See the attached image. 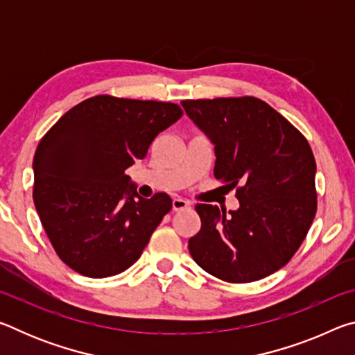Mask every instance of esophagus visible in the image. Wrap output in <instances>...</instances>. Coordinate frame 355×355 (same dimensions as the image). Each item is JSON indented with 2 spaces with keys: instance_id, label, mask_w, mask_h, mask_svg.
<instances>
[{
  "instance_id": "1",
  "label": "esophagus",
  "mask_w": 355,
  "mask_h": 355,
  "mask_svg": "<svg viewBox=\"0 0 355 355\" xmlns=\"http://www.w3.org/2000/svg\"><path fill=\"white\" fill-rule=\"evenodd\" d=\"M189 207H191L189 202H186L184 199H180V197H177V199L172 200L173 211H183V209H188Z\"/></svg>"
}]
</instances>
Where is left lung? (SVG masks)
Wrapping results in <instances>:
<instances>
[{
    "instance_id": "left-lung-1",
    "label": "left lung",
    "mask_w": 355,
    "mask_h": 355,
    "mask_svg": "<svg viewBox=\"0 0 355 355\" xmlns=\"http://www.w3.org/2000/svg\"><path fill=\"white\" fill-rule=\"evenodd\" d=\"M189 119L214 144V177L236 189L239 208L225 214L197 203L202 228L189 254L228 284L268 277L291 260L316 214V163L309 141L255 97L183 100Z\"/></svg>"
}]
</instances>
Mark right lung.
<instances>
[{"instance_id": "right-lung-1", "label": "right lung", "mask_w": 355, "mask_h": 355, "mask_svg": "<svg viewBox=\"0 0 355 355\" xmlns=\"http://www.w3.org/2000/svg\"><path fill=\"white\" fill-rule=\"evenodd\" d=\"M183 116L175 103L95 95L46 131L34 155L35 209L58 257L78 274L111 277L135 264L172 199H144L127 171Z\"/></svg>"}]
</instances>
